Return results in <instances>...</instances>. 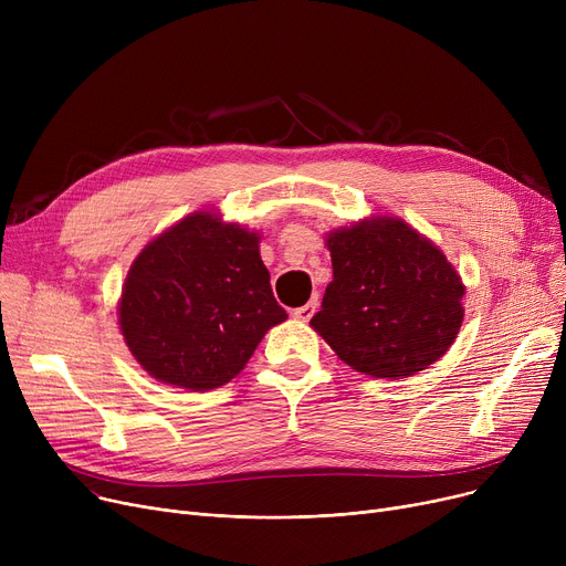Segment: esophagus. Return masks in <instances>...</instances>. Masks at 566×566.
<instances>
[{
	"label": "esophagus",
	"instance_id": "esophagus-1",
	"mask_svg": "<svg viewBox=\"0 0 566 566\" xmlns=\"http://www.w3.org/2000/svg\"><path fill=\"white\" fill-rule=\"evenodd\" d=\"M316 307H318V298L314 295V298H312L307 305H303V307H295V310H293V318H298V321H310V318L314 316Z\"/></svg>",
	"mask_w": 566,
	"mask_h": 566
}]
</instances>
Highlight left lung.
<instances>
[{
	"label": "left lung",
	"instance_id": "left-lung-1",
	"mask_svg": "<svg viewBox=\"0 0 566 566\" xmlns=\"http://www.w3.org/2000/svg\"><path fill=\"white\" fill-rule=\"evenodd\" d=\"M333 282L312 328L355 371L408 378L454 344L465 286L444 254L399 218H367L325 238Z\"/></svg>",
	"mask_w": 566,
	"mask_h": 566
}]
</instances>
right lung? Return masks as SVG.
Segmentation results:
<instances>
[{"instance_id":"obj_1","label":"right lung","mask_w":566,"mask_h":566,"mask_svg":"<svg viewBox=\"0 0 566 566\" xmlns=\"http://www.w3.org/2000/svg\"><path fill=\"white\" fill-rule=\"evenodd\" d=\"M259 241L256 231L197 211L137 254L118 325L144 371L192 392L243 371L263 335L286 321Z\"/></svg>"}]
</instances>
